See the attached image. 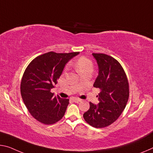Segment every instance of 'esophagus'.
Segmentation results:
<instances>
[{"label": "esophagus", "mask_w": 153, "mask_h": 153, "mask_svg": "<svg viewBox=\"0 0 153 153\" xmlns=\"http://www.w3.org/2000/svg\"><path fill=\"white\" fill-rule=\"evenodd\" d=\"M73 101L76 103H78V102H79V101H81V99H78V98H74L73 99Z\"/></svg>", "instance_id": "obj_1"}]
</instances>
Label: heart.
<instances>
[{
  "label": "heart",
  "mask_w": 153,
  "mask_h": 153,
  "mask_svg": "<svg viewBox=\"0 0 153 153\" xmlns=\"http://www.w3.org/2000/svg\"><path fill=\"white\" fill-rule=\"evenodd\" d=\"M76 66L79 73L88 69L92 70L93 69V64L91 61L86 57H80L77 59Z\"/></svg>",
  "instance_id": "obj_1"
}]
</instances>
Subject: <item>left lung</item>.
<instances>
[{
  "label": "left lung",
  "mask_w": 153,
  "mask_h": 153,
  "mask_svg": "<svg viewBox=\"0 0 153 153\" xmlns=\"http://www.w3.org/2000/svg\"><path fill=\"white\" fill-rule=\"evenodd\" d=\"M98 65L99 73L93 86L101 90L97 105L90 102L89 110L83 117L95 128L112 124L125 108L129 95V82L121 65L113 57L93 53Z\"/></svg>",
  "instance_id": "obj_1"
}]
</instances>
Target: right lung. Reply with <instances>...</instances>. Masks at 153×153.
I'll return each instance as SVG.
<instances>
[{
  "instance_id": "1",
  "label": "right lung",
  "mask_w": 153,
  "mask_h": 153,
  "mask_svg": "<svg viewBox=\"0 0 153 153\" xmlns=\"http://www.w3.org/2000/svg\"><path fill=\"white\" fill-rule=\"evenodd\" d=\"M79 54L50 52L36 57L26 67L21 82V95L36 120L52 125L63 117L69 100L54 96L51 89L57 84L65 65Z\"/></svg>"
}]
</instances>
